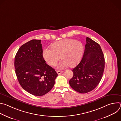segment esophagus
<instances>
[{
  "instance_id": "1",
  "label": "esophagus",
  "mask_w": 121,
  "mask_h": 121,
  "mask_svg": "<svg viewBox=\"0 0 121 121\" xmlns=\"http://www.w3.org/2000/svg\"><path fill=\"white\" fill-rule=\"evenodd\" d=\"M56 72H57V73L58 75H60V74H61V73H62L63 72V71H59V70L56 71Z\"/></svg>"
}]
</instances>
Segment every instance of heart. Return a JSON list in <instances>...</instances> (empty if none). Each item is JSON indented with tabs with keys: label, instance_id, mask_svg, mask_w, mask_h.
I'll use <instances>...</instances> for the list:
<instances>
[{
	"label": "heart",
	"instance_id": "b5f03b06",
	"mask_svg": "<svg viewBox=\"0 0 121 121\" xmlns=\"http://www.w3.org/2000/svg\"><path fill=\"white\" fill-rule=\"evenodd\" d=\"M84 51L82 43L72 39H65L56 42L50 46V50L45 49L43 57L46 63L54 66L60 59L62 60L58 65L59 68L68 66L74 67L80 62Z\"/></svg>",
	"mask_w": 121,
	"mask_h": 121
}]
</instances>
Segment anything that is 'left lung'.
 Segmentation results:
<instances>
[{
  "mask_svg": "<svg viewBox=\"0 0 121 121\" xmlns=\"http://www.w3.org/2000/svg\"><path fill=\"white\" fill-rule=\"evenodd\" d=\"M82 60L72 71L73 77L69 85L75 91L86 93L99 84L104 69L105 60L100 45L87 37Z\"/></svg>",
  "mask_w": 121,
  "mask_h": 121,
  "instance_id": "8db88e82",
  "label": "left lung"
}]
</instances>
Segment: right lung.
Segmentation results:
<instances>
[{
    "instance_id": "right-lung-1",
    "label": "right lung",
    "mask_w": 121,
    "mask_h": 121,
    "mask_svg": "<svg viewBox=\"0 0 121 121\" xmlns=\"http://www.w3.org/2000/svg\"><path fill=\"white\" fill-rule=\"evenodd\" d=\"M41 40H32L18 50L14 60L15 72L22 88L29 93L42 96L54 87L57 74L45 63Z\"/></svg>"
}]
</instances>
